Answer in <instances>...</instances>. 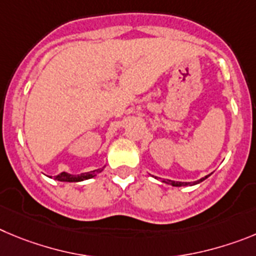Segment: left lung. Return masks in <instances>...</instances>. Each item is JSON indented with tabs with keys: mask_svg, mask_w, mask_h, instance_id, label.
I'll return each instance as SVG.
<instances>
[{
	"mask_svg": "<svg viewBox=\"0 0 256 256\" xmlns=\"http://www.w3.org/2000/svg\"><path fill=\"white\" fill-rule=\"evenodd\" d=\"M210 176V174H208V176L202 177V178L198 180V181H194V182H178V181H172V180H166V181H163V182L168 184V185H172V186H192V185H196V184H200L202 181H204L206 178H208V177Z\"/></svg>",
	"mask_w": 256,
	"mask_h": 256,
	"instance_id": "8db88e82",
	"label": "left lung"
}]
</instances>
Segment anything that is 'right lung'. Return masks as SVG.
Returning <instances> with one entry per match:
<instances>
[{"instance_id": "1", "label": "right lung", "mask_w": 256, "mask_h": 256, "mask_svg": "<svg viewBox=\"0 0 256 256\" xmlns=\"http://www.w3.org/2000/svg\"><path fill=\"white\" fill-rule=\"evenodd\" d=\"M103 171V168H98V170H94L90 172H85V174H71L68 172H61L60 174L54 176V180L57 181H62V182H79V181H84V180H89L92 177L96 176V174Z\"/></svg>"}]
</instances>
